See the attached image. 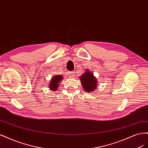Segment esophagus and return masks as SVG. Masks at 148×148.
<instances>
[{
  "label": "esophagus",
  "instance_id": "1",
  "mask_svg": "<svg viewBox=\"0 0 148 148\" xmlns=\"http://www.w3.org/2000/svg\"><path fill=\"white\" fill-rule=\"evenodd\" d=\"M68 75L70 77H73V76L75 75V73L73 72V71H69V72L68 73Z\"/></svg>",
  "mask_w": 148,
  "mask_h": 148
}]
</instances>
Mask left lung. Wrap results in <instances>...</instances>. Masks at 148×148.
<instances>
[{"label": "left lung", "instance_id": "obj_1", "mask_svg": "<svg viewBox=\"0 0 148 148\" xmlns=\"http://www.w3.org/2000/svg\"><path fill=\"white\" fill-rule=\"evenodd\" d=\"M82 82V85L83 86L85 91L88 92H91L92 91H95V89L97 86V81L96 78L94 77V75L89 71L86 70V72L83 73L80 77Z\"/></svg>", "mask_w": 148, "mask_h": 148}]
</instances>
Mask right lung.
Here are the masks:
<instances>
[{"label":"right lung","instance_id":"1","mask_svg":"<svg viewBox=\"0 0 148 148\" xmlns=\"http://www.w3.org/2000/svg\"><path fill=\"white\" fill-rule=\"evenodd\" d=\"M62 76H55L54 77H53L52 79H51V81L50 82V84H49V88H51V89L53 91H56V89H58V87L59 86V83L62 81Z\"/></svg>","mask_w":148,"mask_h":148}]
</instances>
